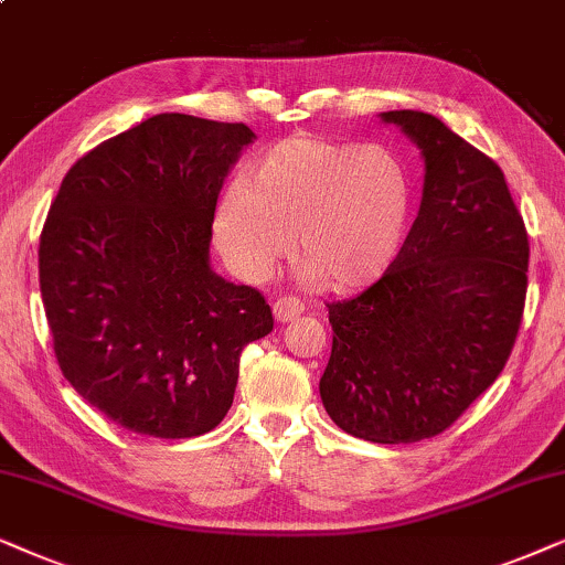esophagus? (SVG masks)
<instances>
[{"mask_svg":"<svg viewBox=\"0 0 565 565\" xmlns=\"http://www.w3.org/2000/svg\"><path fill=\"white\" fill-rule=\"evenodd\" d=\"M305 312V305L295 297H278L274 302V315L278 322H289Z\"/></svg>","mask_w":565,"mask_h":565,"instance_id":"34e87169","label":"esophagus"}]
</instances>
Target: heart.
<instances>
[{
  "instance_id": "obj_1",
  "label": "heart",
  "mask_w": 565,
  "mask_h": 565,
  "mask_svg": "<svg viewBox=\"0 0 565 565\" xmlns=\"http://www.w3.org/2000/svg\"><path fill=\"white\" fill-rule=\"evenodd\" d=\"M411 216V180L380 145L326 137L276 141L247 164L214 212L227 266L260 281L291 253L330 289H361L390 268Z\"/></svg>"
}]
</instances>
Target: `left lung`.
<instances>
[{"label":"left lung","instance_id":"left-lung-1","mask_svg":"<svg viewBox=\"0 0 565 565\" xmlns=\"http://www.w3.org/2000/svg\"><path fill=\"white\" fill-rule=\"evenodd\" d=\"M385 124L424 157L416 222L385 276L328 305V416L374 445H411L455 424L499 377L527 297L530 243L491 157L420 110Z\"/></svg>","mask_w":565,"mask_h":565}]
</instances>
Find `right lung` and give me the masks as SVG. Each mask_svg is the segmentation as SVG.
I'll use <instances>...</instances> for the list:
<instances>
[{
    "label": "right lung",
    "mask_w": 565,
    "mask_h": 565,
    "mask_svg": "<svg viewBox=\"0 0 565 565\" xmlns=\"http://www.w3.org/2000/svg\"><path fill=\"white\" fill-rule=\"evenodd\" d=\"M255 134L160 113L72 164L38 247L54 353L118 426L188 439L220 426L239 353L274 330L258 289L209 266L222 183Z\"/></svg>",
    "instance_id": "obj_1"
}]
</instances>
